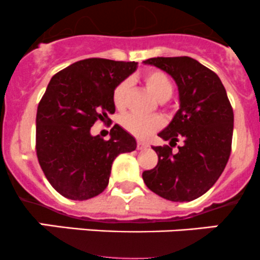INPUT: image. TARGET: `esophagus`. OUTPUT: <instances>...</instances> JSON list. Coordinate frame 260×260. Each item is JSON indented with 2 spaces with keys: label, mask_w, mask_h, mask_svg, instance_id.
<instances>
[{
  "label": "esophagus",
  "mask_w": 260,
  "mask_h": 260,
  "mask_svg": "<svg viewBox=\"0 0 260 260\" xmlns=\"http://www.w3.org/2000/svg\"><path fill=\"white\" fill-rule=\"evenodd\" d=\"M148 147V145L145 142H142V141H137V149H145Z\"/></svg>",
  "instance_id": "obj_1"
}]
</instances>
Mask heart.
Masks as SVG:
<instances>
[{
    "mask_svg": "<svg viewBox=\"0 0 260 260\" xmlns=\"http://www.w3.org/2000/svg\"><path fill=\"white\" fill-rule=\"evenodd\" d=\"M143 83L149 93L154 96L158 102H165L171 96L172 94V81L169 75L165 74L159 70H149L143 75ZM127 81H122L115 86L113 91V103L117 109H123L125 106L128 95ZM120 124L127 132L133 135L137 138H147L156 132L158 128L164 124V119L158 115L152 117H140L135 114L123 115L120 118Z\"/></svg>",
    "mask_w": 260,
    "mask_h": 260,
    "instance_id": "obj_1",
    "label": "heart"
}]
</instances>
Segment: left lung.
Masks as SVG:
<instances>
[{
    "mask_svg": "<svg viewBox=\"0 0 260 260\" xmlns=\"http://www.w3.org/2000/svg\"><path fill=\"white\" fill-rule=\"evenodd\" d=\"M171 75L179 89L180 109L158 133L170 146L152 147L154 169L142 174L147 187L170 201H192L212 187L232 152L234 113L220 78L188 56L151 57L143 61ZM181 138L177 154L172 147Z\"/></svg>",
    "mask_w": 260,
    "mask_h": 260,
    "instance_id": "1",
    "label": "left lung"
}]
</instances>
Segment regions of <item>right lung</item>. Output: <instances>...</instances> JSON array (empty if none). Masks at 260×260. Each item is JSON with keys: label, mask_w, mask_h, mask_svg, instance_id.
<instances>
[{"label": "right lung", "mask_w": 260, "mask_h": 260, "mask_svg": "<svg viewBox=\"0 0 260 260\" xmlns=\"http://www.w3.org/2000/svg\"><path fill=\"white\" fill-rule=\"evenodd\" d=\"M137 69L135 61L80 60L50 80L36 113V154L52 187L70 200H88L106 190L112 164L135 151V137L114 124L111 138L91 136L98 119L113 114V91Z\"/></svg>", "instance_id": "right-lung-1"}]
</instances>
